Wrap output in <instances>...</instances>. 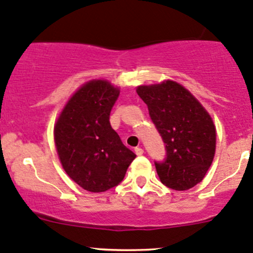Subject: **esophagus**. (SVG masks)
<instances>
[{"label": "esophagus", "mask_w": 253, "mask_h": 253, "mask_svg": "<svg viewBox=\"0 0 253 253\" xmlns=\"http://www.w3.org/2000/svg\"><path fill=\"white\" fill-rule=\"evenodd\" d=\"M135 153H136V156H142L143 149L141 147H136V148H135Z\"/></svg>", "instance_id": "esophagus-1"}]
</instances>
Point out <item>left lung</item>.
I'll list each match as a JSON object with an SVG mask.
<instances>
[{
  "label": "left lung",
  "mask_w": 253,
  "mask_h": 253,
  "mask_svg": "<svg viewBox=\"0 0 253 253\" xmlns=\"http://www.w3.org/2000/svg\"><path fill=\"white\" fill-rule=\"evenodd\" d=\"M137 94L165 143L167 156L154 162L160 181L186 191L203 180L213 160L216 129L200 102L172 81L141 85Z\"/></svg>",
  "instance_id": "1"
}]
</instances>
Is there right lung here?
Segmentation results:
<instances>
[{"mask_svg": "<svg viewBox=\"0 0 253 253\" xmlns=\"http://www.w3.org/2000/svg\"><path fill=\"white\" fill-rule=\"evenodd\" d=\"M118 96V89L106 81L84 84L54 127L62 168L85 191L106 192L118 186L136 157L111 126L110 115Z\"/></svg>", "mask_w": 253, "mask_h": 253, "instance_id": "right-lung-1", "label": "right lung"}]
</instances>
